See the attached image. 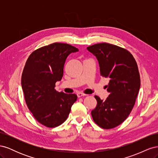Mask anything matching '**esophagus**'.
Segmentation results:
<instances>
[{"label":"esophagus","mask_w":158,"mask_h":158,"mask_svg":"<svg viewBox=\"0 0 158 158\" xmlns=\"http://www.w3.org/2000/svg\"><path fill=\"white\" fill-rule=\"evenodd\" d=\"M85 95H87V94H82V93H78V94H77L78 98H80V97H82V96H85Z\"/></svg>","instance_id":"34e87169"}]
</instances>
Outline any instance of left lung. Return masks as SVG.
<instances>
[{"mask_svg": "<svg viewBox=\"0 0 158 158\" xmlns=\"http://www.w3.org/2000/svg\"><path fill=\"white\" fill-rule=\"evenodd\" d=\"M96 57L100 75L109 80L106 100L97 95V106L92 111L94 122L105 129L121 124L135 106L140 88V78L135 59L130 52L112 44H95L87 47Z\"/></svg>", "mask_w": 158, "mask_h": 158, "instance_id": "obj_1", "label": "left lung"}]
</instances>
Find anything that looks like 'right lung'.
I'll list each match as a JSON object with an SVG mask.
<instances>
[{"label":"right lung","instance_id":"1","mask_svg":"<svg viewBox=\"0 0 158 158\" xmlns=\"http://www.w3.org/2000/svg\"><path fill=\"white\" fill-rule=\"evenodd\" d=\"M75 47L55 43L33 51L27 59L22 75V88L28 109L36 120L47 127L63 123L77 99L76 94L56 92L67 56L78 52Z\"/></svg>","mask_w":158,"mask_h":158}]
</instances>
